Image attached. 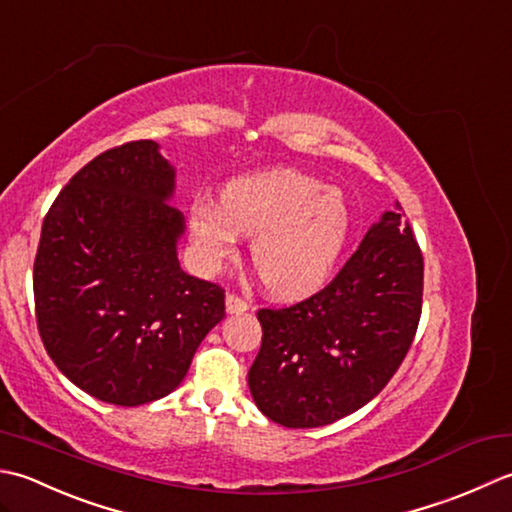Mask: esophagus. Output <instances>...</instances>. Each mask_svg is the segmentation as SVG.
Here are the masks:
<instances>
[{
	"mask_svg": "<svg viewBox=\"0 0 512 512\" xmlns=\"http://www.w3.org/2000/svg\"><path fill=\"white\" fill-rule=\"evenodd\" d=\"M225 307H227V314H245V311L249 309L247 302L241 296H236V294H227Z\"/></svg>",
	"mask_w": 512,
	"mask_h": 512,
	"instance_id": "34e87169",
	"label": "esophagus"
}]
</instances>
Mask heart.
Masks as SVG:
<instances>
[{
  "mask_svg": "<svg viewBox=\"0 0 512 512\" xmlns=\"http://www.w3.org/2000/svg\"><path fill=\"white\" fill-rule=\"evenodd\" d=\"M353 216L347 198L296 170H271L229 181L221 207L198 201L190 236L198 263L218 271L234 258L241 234L252 236V263L278 296L298 298L331 278L347 249Z\"/></svg>",
  "mask_w": 512,
  "mask_h": 512,
  "instance_id": "b5f03b06",
  "label": "heart"
}]
</instances>
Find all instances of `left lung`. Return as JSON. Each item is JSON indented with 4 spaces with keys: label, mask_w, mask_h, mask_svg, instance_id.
Here are the masks:
<instances>
[{
    "label": "left lung",
    "mask_w": 512,
    "mask_h": 512,
    "mask_svg": "<svg viewBox=\"0 0 512 512\" xmlns=\"http://www.w3.org/2000/svg\"><path fill=\"white\" fill-rule=\"evenodd\" d=\"M422 278V252L395 203L325 289L258 311L263 344L247 375L258 409L287 429H316L371 402L411 347Z\"/></svg>",
    "instance_id": "obj_1"
}]
</instances>
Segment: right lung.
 I'll list each match as a JSON object with an SVG mask.
<instances>
[{"instance_id":"1","label":"right lung","mask_w":512,"mask_h":512,"mask_svg":"<svg viewBox=\"0 0 512 512\" xmlns=\"http://www.w3.org/2000/svg\"><path fill=\"white\" fill-rule=\"evenodd\" d=\"M174 165L132 141L72 176L48 210L35 258L39 336L57 369L117 406L161 400L225 318V291L185 274Z\"/></svg>"}]
</instances>
